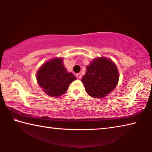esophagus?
I'll list each match as a JSON object with an SVG mask.
<instances>
[{
  "instance_id": "1",
  "label": "esophagus",
  "mask_w": 152,
  "mask_h": 152,
  "mask_svg": "<svg viewBox=\"0 0 152 152\" xmlns=\"http://www.w3.org/2000/svg\"><path fill=\"white\" fill-rule=\"evenodd\" d=\"M76 77L77 78H78V79H80L81 78V77H82V76H81V74H80V73H78V74H76Z\"/></svg>"
}]
</instances>
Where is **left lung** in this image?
I'll list each match as a JSON object with an SVG mask.
<instances>
[{"label":"left lung","mask_w":152,"mask_h":152,"mask_svg":"<svg viewBox=\"0 0 152 152\" xmlns=\"http://www.w3.org/2000/svg\"><path fill=\"white\" fill-rule=\"evenodd\" d=\"M119 81L117 66L103 57L92 61L82 78L86 91L94 98H102L112 92Z\"/></svg>","instance_id":"1"}]
</instances>
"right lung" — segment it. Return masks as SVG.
<instances>
[{
	"label": "right lung",
	"instance_id": "add662e5",
	"mask_svg": "<svg viewBox=\"0 0 152 152\" xmlns=\"http://www.w3.org/2000/svg\"><path fill=\"white\" fill-rule=\"evenodd\" d=\"M61 58H55L41 67L37 74L39 85L49 96H60L66 92L69 84L76 80L71 72L68 73Z\"/></svg>",
	"mask_w": 152,
	"mask_h": 152
}]
</instances>
